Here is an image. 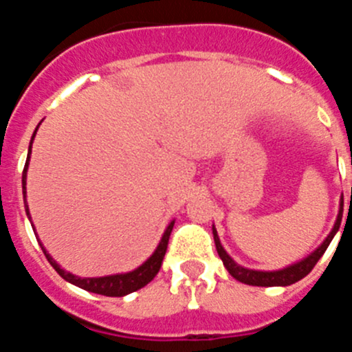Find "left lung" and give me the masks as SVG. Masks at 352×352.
<instances>
[{"mask_svg": "<svg viewBox=\"0 0 352 352\" xmlns=\"http://www.w3.org/2000/svg\"><path fill=\"white\" fill-rule=\"evenodd\" d=\"M342 211H344V201L340 203V211H338L337 222H335L333 229L328 234V238L324 239L321 243V247L316 248V250L310 254L309 257H305L301 259L300 263L291 264L287 268L284 270H276V272H257V270H248L243 268V266H239L232 261V257L223 250L222 243H220L219 234H217V229L213 226V239H214V247H217V252H219L220 259H222L223 266L227 268V272L231 273V276H234L236 280L243 282L247 285H259V287H276V285H291L294 282L301 280L303 276L309 275L312 272V268L317 264V261L321 259L322 254L326 252V248L329 247L331 243V239L333 236L337 234L338 227H340V220H342Z\"/></svg>", "mask_w": 352, "mask_h": 352, "instance_id": "left-lung-1", "label": "left lung"}]
</instances>
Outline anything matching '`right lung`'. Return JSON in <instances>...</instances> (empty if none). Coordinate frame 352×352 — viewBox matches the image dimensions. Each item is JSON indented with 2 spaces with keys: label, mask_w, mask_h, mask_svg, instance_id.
I'll list each match as a JSON object with an SVG mask.
<instances>
[{
  "label": "right lung",
  "mask_w": 352,
  "mask_h": 352,
  "mask_svg": "<svg viewBox=\"0 0 352 352\" xmlns=\"http://www.w3.org/2000/svg\"><path fill=\"white\" fill-rule=\"evenodd\" d=\"M36 130H38V126L35 129V133ZM35 133H33V138H35ZM33 138H31L30 149H28V160L23 170L24 204H26V173H28V166H30V153H31V144H33ZM26 213L28 217H30L28 204H26ZM31 226H33V223H31ZM173 226H174V220L167 226L166 232H164V236H162L157 250H155L153 254H151V257H149L146 263H142L138 270H133V272H129V273H121V275L98 276V278H80V276H76V275H72V273L65 272L63 268H60V264L56 263V261L49 256L47 250L43 248L42 243H40V239H38V243L40 247H42L45 257H47V261L51 263L52 268L60 273V276H63L67 282L84 289V291L95 292V294H104V296H125V294H130V292L144 287L146 284H149V282L153 280L155 276H157L158 270H160L162 266V261H164V256H166V252H167V243H169V236H170V231H173Z\"/></svg>",
  "instance_id": "obj_1"
}]
</instances>
